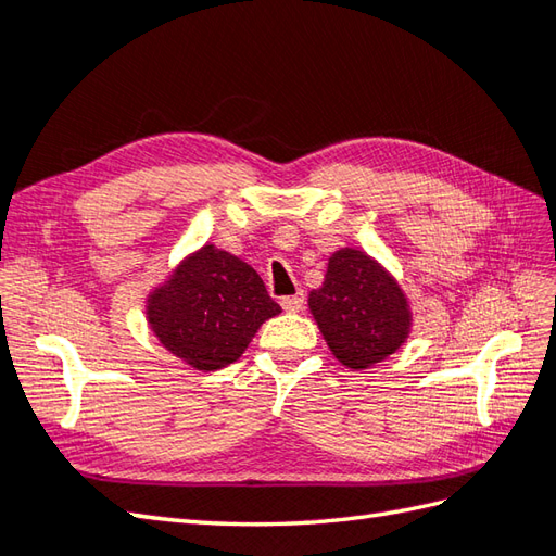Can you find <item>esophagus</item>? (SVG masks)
I'll return each instance as SVG.
<instances>
[{
  "label": "esophagus",
  "mask_w": 556,
  "mask_h": 556,
  "mask_svg": "<svg viewBox=\"0 0 556 556\" xmlns=\"http://www.w3.org/2000/svg\"><path fill=\"white\" fill-rule=\"evenodd\" d=\"M279 303H281L283 309H287V313H301L303 305H305V293L299 291V293H293V295H283Z\"/></svg>",
  "instance_id": "34e87169"
}]
</instances>
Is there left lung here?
<instances>
[{
	"instance_id": "8db88e82",
	"label": "left lung",
	"mask_w": 556,
	"mask_h": 556,
	"mask_svg": "<svg viewBox=\"0 0 556 556\" xmlns=\"http://www.w3.org/2000/svg\"><path fill=\"white\" fill-rule=\"evenodd\" d=\"M307 307L331 355L348 369H369L393 355L412 331V307L397 279L357 249L331 253L325 281Z\"/></svg>"
}]
</instances>
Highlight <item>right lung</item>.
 Here are the masks:
<instances>
[{
  "instance_id": "1",
  "label": "right lung",
  "mask_w": 556,
  "mask_h": 556,
  "mask_svg": "<svg viewBox=\"0 0 556 556\" xmlns=\"http://www.w3.org/2000/svg\"><path fill=\"white\" fill-rule=\"evenodd\" d=\"M281 313L255 269L215 243L189 253L147 295V321L165 351L199 371L247 351L263 321Z\"/></svg>"
}]
</instances>
